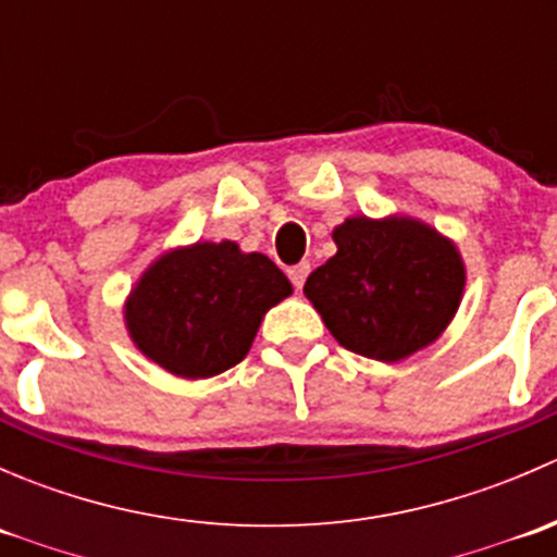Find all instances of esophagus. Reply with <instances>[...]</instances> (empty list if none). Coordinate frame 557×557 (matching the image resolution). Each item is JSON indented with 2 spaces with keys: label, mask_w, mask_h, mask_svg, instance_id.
Listing matches in <instances>:
<instances>
[{
  "label": "esophagus",
  "mask_w": 557,
  "mask_h": 557,
  "mask_svg": "<svg viewBox=\"0 0 557 557\" xmlns=\"http://www.w3.org/2000/svg\"><path fill=\"white\" fill-rule=\"evenodd\" d=\"M307 274H310V263H307V261L296 263V267H290V269H288V277H290V283H294V288H296V290L305 288Z\"/></svg>",
  "instance_id": "1"
}]
</instances>
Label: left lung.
Returning a JSON list of instances; mask_svg holds the SVG:
<instances>
[{"instance_id":"8db88e82","label":"left lung","mask_w":557,"mask_h":557,"mask_svg":"<svg viewBox=\"0 0 557 557\" xmlns=\"http://www.w3.org/2000/svg\"><path fill=\"white\" fill-rule=\"evenodd\" d=\"M331 237L336 252L307 277L305 296L342 347L396 363L445 334L466 288L450 237L409 215H352Z\"/></svg>"}]
</instances>
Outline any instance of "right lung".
Listing matches in <instances>:
<instances>
[{"label": "right lung", "instance_id": "1", "mask_svg": "<svg viewBox=\"0 0 557 557\" xmlns=\"http://www.w3.org/2000/svg\"><path fill=\"white\" fill-rule=\"evenodd\" d=\"M294 285L263 252L194 243L156 258L123 305L134 347L183 380L226 372L250 352L263 314Z\"/></svg>", "mask_w": 557, "mask_h": 557}]
</instances>
